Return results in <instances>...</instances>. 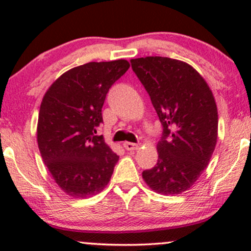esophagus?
I'll use <instances>...</instances> for the list:
<instances>
[{"mask_svg":"<svg viewBox=\"0 0 251 251\" xmlns=\"http://www.w3.org/2000/svg\"><path fill=\"white\" fill-rule=\"evenodd\" d=\"M124 148L127 150V151H134V150H137L138 148H139V145H138V144H134V143L125 142L124 143Z\"/></svg>","mask_w":251,"mask_h":251,"instance_id":"34e87169","label":"esophagus"}]
</instances>
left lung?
Instances as JSON below:
<instances>
[{
  "instance_id": "left-lung-1",
  "label": "left lung",
  "mask_w": 251,
  "mask_h": 251,
  "mask_svg": "<svg viewBox=\"0 0 251 251\" xmlns=\"http://www.w3.org/2000/svg\"><path fill=\"white\" fill-rule=\"evenodd\" d=\"M131 63L163 125L158 162L143 171V179L157 194L179 195L201 177L215 151L218 113L214 94L203 76L180 60L146 56Z\"/></svg>"
}]
</instances>
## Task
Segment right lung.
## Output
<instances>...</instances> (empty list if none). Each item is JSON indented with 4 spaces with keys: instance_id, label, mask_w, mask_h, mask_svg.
<instances>
[{
    "instance_id": "right-lung-1",
    "label": "right lung",
    "mask_w": 251,
    "mask_h": 251,
    "mask_svg": "<svg viewBox=\"0 0 251 251\" xmlns=\"http://www.w3.org/2000/svg\"><path fill=\"white\" fill-rule=\"evenodd\" d=\"M128 68L124 59L85 63L63 73L45 93L37 145L53 179L71 197L99 194L111 179L119 157L96 133L108 89Z\"/></svg>"
}]
</instances>
